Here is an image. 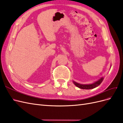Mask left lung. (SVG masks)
Masks as SVG:
<instances>
[{
  "label": "left lung",
  "instance_id": "left-lung-1",
  "mask_svg": "<svg viewBox=\"0 0 123 123\" xmlns=\"http://www.w3.org/2000/svg\"><path fill=\"white\" fill-rule=\"evenodd\" d=\"M104 79V77H102L98 80L94 81V82H93V83L89 84H81L78 83L74 80H73V83L76 87H77L79 88L82 89H92L98 87V86L102 83Z\"/></svg>",
  "mask_w": 123,
  "mask_h": 123
}]
</instances>
